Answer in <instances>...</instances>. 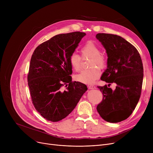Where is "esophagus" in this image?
I'll list each match as a JSON object with an SVG mask.
<instances>
[{"label": "esophagus", "mask_w": 153, "mask_h": 153, "mask_svg": "<svg viewBox=\"0 0 153 153\" xmlns=\"http://www.w3.org/2000/svg\"><path fill=\"white\" fill-rule=\"evenodd\" d=\"M89 88L90 89H95L96 87L95 85H89Z\"/></svg>", "instance_id": "esophagus-1"}]
</instances>
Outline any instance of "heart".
Masks as SVG:
<instances>
[{"label": "heart", "mask_w": 153, "mask_h": 153, "mask_svg": "<svg viewBox=\"0 0 153 153\" xmlns=\"http://www.w3.org/2000/svg\"><path fill=\"white\" fill-rule=\"evenodd\" d=\"M82 58H90L89 62V69L84 70L76 76L77 81L86 84L95 82L101 74L99 69L104 68L106 66L107 60L105 56L100 54V48L92 42H87L81 50ZM82 59L79 54L72 53L69 58V63L72 69L79 71L81 67Z\"/></svg>", "instance_id": "b5f03b06"}]
</instances>
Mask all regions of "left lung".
Here are the masks:
<instances>
[{"label": "left lung", "mask_w": 153, "mask_h": 153, "mask_svg": "<svg viewBox=\"0 0 153 153\" xmlns=\"http://www.w3.org/2000/svg\"><path fill=\"white\" fill-rule=\"evenodd\" d=\"M96 38L108 56L107 68L100 79L110 85L117 84L114 91L107 85L98 87L103 100L97 110L105 121L120 122L131 115L140 100L143 79L142 60L136 48L121 36L98 33Z\"/></svg>", "instance_id": "1"}]
</instances>
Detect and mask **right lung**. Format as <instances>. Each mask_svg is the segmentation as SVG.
Listing matches in <instances>:
<instances>
[{"label": "right lung", "mask_w": 153, "mask_h": 153, "mask_svg": "<svg viewBox=\"0 0 153 153\" xmlns=\"http://www.w3.org/2000/svg\"><path fill=\"white\" fill-rule=\"evenodd\" d=\"M86 34L75 31L57 35L39 45L30 60L28 84L35 109L48 121L58 122L74 109L87 90L72 82L70 56ZM66 85V90L62 87Z\"/></svg>", "instance_id": "right-lung-1"}]
</instances>
